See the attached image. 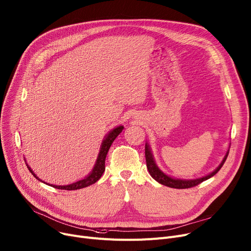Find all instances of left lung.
Instances as JSON below:
<instances>
[{
    "mask_svg": "<svg viewBox=\"0 0 251 251\" xmlns=\"http://www.w3.org/2000/svg\"><path fill=\"white\" fill-rule=\"evenodd\" d=\"M228 156V152L225 155L224 159L222 160L221 164L217 168L213 173H211L210 175L203 176L201 178H197V179H189V180H185V179H176V178H173L169 176H166L165 174H163L159 169L158 166L155 164L154 159L152 157L151 151H150V149L148 147L147 144H145V159H146V165H147V170L156 181H158L161 185H164L166 187H170V188H174V189H189V188H193L196 187L200 183L203 182L204 180L212 177L213 176H215L217 173L220 171V169L222 168V165L224 164L226 158Z\"/></svg>",
    "mask_w": 251,
    "mask_h": 251,
    "instance_id": "1",
    "label": "left lung"
}]
</instances>
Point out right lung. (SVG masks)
<instances>
[{"label":"right lung","mask_w":251,"mask_h":251,"mask_svg":"<svg viewBox=\"0 0 251 251\" xmlns=\"http://www.w3.org/2000/svg\"><path fill=\"white\" fill-rule=\"evenodd\" d=\"M123 128H124L123 126H119V127L113 129L107 135V137L104 139V141L102 143V146H101V149H100V153H99V156L97 158V161H96L94 169H93L92 173L86 178L78 180V181H76L75 183H72V185H68V186H53V185H51V187H53L55 189H58V190L74 191V190H79V189H82V188H87V187L93 185V183H95L96 181H98L105 172V160H106V156H107L109 149H110L113 141L116 139V137L118 136L120 133L122 132ZM27 168L33 176H34L36 178H38L35 176V174L32 172V170L29 168L28 165H27Z\"/></svg>","instance_id":"right-lung-1"}]
</instances>
